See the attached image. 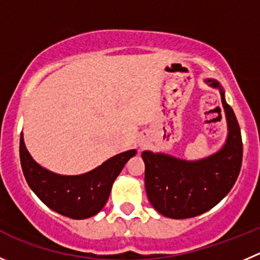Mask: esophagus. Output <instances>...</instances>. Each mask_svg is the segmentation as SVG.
Instances as JSON below:
<instances>
[{
  "label": "esophagus",
  "instance_id": "34e87169",
  "mask_svg": "<svg viewBox=\"0 0 260 260\" xmlns=\"http://www.w3.org/2000/svg\"><path fill=\"white\" fill-rule=\"evenodd\" d=\"M140 145H144V143H143V142H142V143H140Z\"/></svg>",
  "mask_w": 260,
  "mask_h": 260
}]
</instances>
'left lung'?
Segmentation results:
<instances>
[{"mask_svg": "<svg viewBox=\"0 0 260 260\" xmlns=\"http://www.w3.org/2000/svg\"><path fill=\"white\" fill-rule=\"evenodd\" d=\"M206 83L221 93L229 126L223 148L199 160L148 150L142 153L148 199L155 211L169 218H191L213 208L229 194L241 169L243 140L236 116L218 81L207 79Z\"/></svg>", "mask_w": 260, "mask_h": 260, "instance_id": "1", "label": "left lung"}]
</instances>
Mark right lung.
Instances as JSON below:
<instances>
[{
    "instance_id": "right-lung-1",
    "label": "right lung",
    "mask_w": 260,
    "mask_h": 260,
    "mask_svg": "<svg viewBox=\"0 0 260 260\" xmlns=\"http://www.w3.org/2000/svg\"><path fill=\"white\" fill-rule=\"evenodd\" d=\"M137 154L132 149L110 158L86 174L62 176L43 169L29 154L20 135V162L29 187L52 211L73 219L97 214L110 197L112 184L128 159Z\"/></svg>"
}]
</instances>
